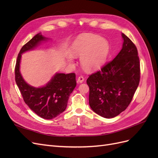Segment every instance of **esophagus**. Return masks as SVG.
Listing matches in <instances>:
<instances>
[{"instance_id": "34e87169", "label": "esophagus", "mask_w": 158, "mask_h": 158, "mask_svg": "<svg viewBox=\"0 0 158 158\" xmlns=\"http://www.w3.org/2000/svg\"><path fill=\"white\" fill-rule=\"evenodd\" d=\"M84 78L82 76H79V77L78 78V80H77V82L78 83H82L83 82H84Z\"/></svg>"}]
</instances>
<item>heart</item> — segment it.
<instances>
[{"instance_id": "1", "label": "heart", "mask_w": 158, "mask_h": 158, "mask_svg": "<svg viewBox=\"0 0 158 158\" xmlns=\"http://www.w3.org/2000/svg\"><path fill=\"white\" fill-rule=\"evenodd\" d=\"M109 51L108 41L98 35H82L74 40L70 46V53L74 56H81L80 63L88 70H95L103 65ZM67 60L73 63V57Z\"/></svg>"}]
</instances>
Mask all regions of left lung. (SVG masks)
<instances>
[{"instance_id": "8db88e82", "label": "left lung", "mask_w": 158, "mask_h": 158, "mask_svg": "<svg viewBox=\"0 0 158 158\" xmlns=\"http://www.w3.org/2000/svg\"><path fill=\"white\" fill-rule=\"evenodd\" d=\"M121 51L87 79L89 104L104 118L117 116L131 103L140 82V60L135 45L124 33Z\"/></svg>"}]
</instances>
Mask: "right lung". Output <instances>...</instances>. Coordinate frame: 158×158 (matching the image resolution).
I'll return each mask as SVG.
<instances>
[{
  "mask_svg": "<svg viewBox=\"0 0 158 158\" xmlns=\"http://www.w3.org/2000/svg\"><path fill=\"white\" fill-rule=\"evenodd\" d=\"M49 38L37 33L19 52L15 67V80L25 103L38 116L52 119L65 111L70 94L76 85L74 73H56L45 85L33 87L23 80L20 71L22 55L33 50Z\"/></svg>",
  "mask_w": 158,
  "mask_h": 158,
  "instance_id": "obj_1",
  "label": "right lung"
}]
</instances>
